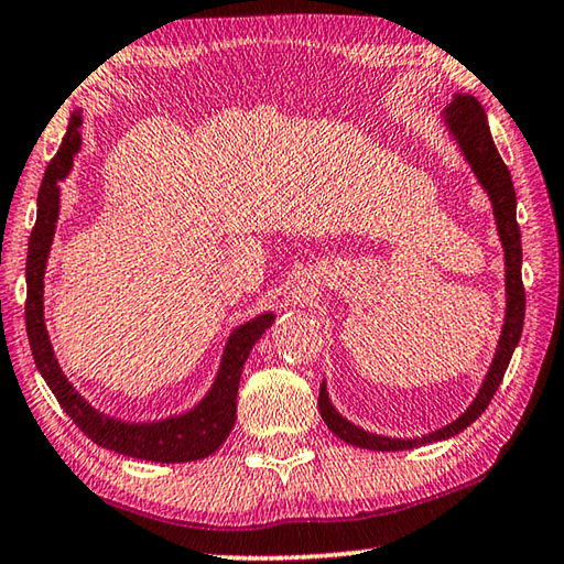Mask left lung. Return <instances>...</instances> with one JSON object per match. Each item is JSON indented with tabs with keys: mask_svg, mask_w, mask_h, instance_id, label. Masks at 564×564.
I'll use <instances>...</instances> for the list:
<instances>
[{
	"mask_svg": "<svg viewBox=\"0 0 564 564\" xmlns=\"http://www.w3.org/2000/svg\"><path fill=\"white\" fill-rule=\"evenodd\" d=\"M441 121L491 204L494 224H497V236L503 250V292H507L503 324L497 340V350H494V358L489 362V370L485 379H481V387L477 389L475 399L469 401V406L459 413L455 421L445 423V426L435 429L431 433L416 435V438L379 435L372 431H365L362 426H358V423H352L350 419L343 416L336 406H333L326 379H324L318 392L321 419H324V423L333 431V435H338L340 441H346L355 447H365V451H377V453L411 451V447L447 441L453 438V435L463 433L469 423L481 416V411L489 406L491 397L497 394L503 372H507L511 355L516 346H519L521 333H523V316H525V292L521 282L523 252H521V228L516 224V192H513L511 172L507 165H503L497 145L491 141L487 113L473 95H465V91L453 95L451 107H445L441 113Z\"/></svg>",
	"mask_w": 564,
	"mask_h": 564,
	"instance_id": "left-lung-1",
	"label": "left lung"
}]
</instances>
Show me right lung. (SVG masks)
Returning a JSON list of instances; mask_svg holds the SVG:
<instances>
[{"label":"right lung","mask_w":564,"mask_h":564,"mask_svg":"<svg viewBox=\"0 0 564 564\" xmlns=\"http://www.w3.org/2000/svg\"><path fill=\"white\" fill-rule=\"evenodd\" d=\"M83 109H75L67 133L63 138L61 151L55 153L51 165L45 167V177L39 189V216L29 238L26 258V333L31 343L33 360L45 384L51 387L57 404L70 416L79 431L97 445L107 447L119 455H129L148 463H192L216 453L224 445L228 433L236 423V399L243 365L250 358L256 343L262 338L272 324L274 312H262L228 333L221 352V362L212 387L206 394L187 411L172 413L155 421H123L91 406L89 401L77 392L75 384L65 377L61 362L55 358L53 343L45 328V270L61 216V182L70 175L75 158L83 145Z\"/></svg>","instance_id":"obj_1"}]
</instances>
